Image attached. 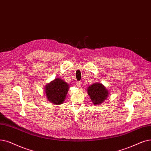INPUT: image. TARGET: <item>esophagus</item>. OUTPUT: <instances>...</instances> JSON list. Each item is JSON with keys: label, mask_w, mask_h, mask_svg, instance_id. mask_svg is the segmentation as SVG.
Wrapping results in <instances>:
<instances>
[{"label": "esophagus", "mask_w": 151, "mask_h": 151, "mask_svg": "<svg viewBox=\"0 0 151 151\" xmlns=\"http://www.w3.org/2000/svg\"><path fill=\"white\" fill-rule=\"evenodd\" d=\"M81 84H82V83H81V81H78V82L76 83L77 86H78V87H80V86H81Z\"/></svg>", "instance_id": "34e87169"}]
</instances>
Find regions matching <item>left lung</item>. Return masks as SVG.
Returning a JSON list of instances; mask_svg holds the SVG:
<instances>
[{"label": "left lung", "mask_w": 151, "mask_h": 151, "mask_svg": "<svg viewBox=\"0 0 151 151\" xmlns=\"http://www.w3.org/2000/svg\"><path fill=\"white\" fill-rule=\"evenodd\" d=\"M87 93L94 106H98L106 100L109 91L101 83H95L87 88Z\"/></svg>", "instance_id": "1"}]
</instances>
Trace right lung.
<instances>
[{"label":"right lung","mask_w":151,"mask_h":151,"mask_svg":"<svg viewBox=\"0 0 151 151\" xmlns=\"http://www.w3.org/2000/svg\"><path fill=\"white\" fill-rule=\"evenodd\" d=\"M69 84L60 78H55L45 86L44 91L49 102L55 105L63 103L69 89Z\"/></svg>","instance_id":"1"}]
</instances>
